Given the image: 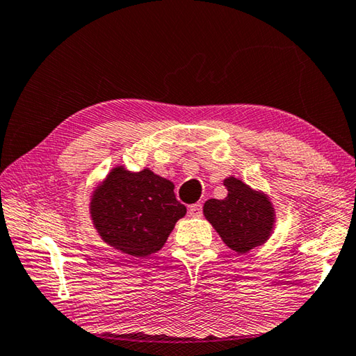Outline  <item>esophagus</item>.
Returning <instances> with one entry per match:
<instances>
[{"label": "esophagus", "instance_id": "34e87169", "mask_svg": "<svg viewBox=\"0 0 356 356\" xmlns=\"http://www.w3.org/2000/svg\"><path fill=\"white\" fill-rule=\"evenodd\" d=\"M188 214L191 216V218H199L202 216V205L200 204H194L188 207Z\"/></svg>", "mask_w": 356, "mask_h": 356}]
</instances>
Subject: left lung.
Returning <instances> with one entry per match:
<instances>
[{"label":"left lung","instance_id":"left-lung-1","mask_svg":"<svg viewBox=\"0 0 356 356\" xmlns=\"http://www.w3.org/2000/svg\"><path fill=\"white\" fill-rule=\"evenodd\" d=\"M225 199H208L204 216L225 245L245 254L266 243L275 229L276 213L266 193L253 190L238 177L224 180Z\"/></svg>","mask_w":356,"mask_h":356}]
</instances>
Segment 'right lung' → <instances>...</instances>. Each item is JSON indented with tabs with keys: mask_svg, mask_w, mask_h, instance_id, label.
Here are the masks:
<instances>
[{
	"mask_svg": "<svg viewBox=\"0 0 356 356\" xmlns=\"http://www.w3.org/2000/svg\"><path fill=\"white\" fill-rule=\"evenodd\" d=\"M89 214L104 243L124 254L145 257L165 245L186 207L176 199L171 180L149 168L132 172L118 165L95 186Z\"/></svg>",
	"mask_w": 356,
	"mask_h": 356,
	"instance_id": "add662e5",
	"label": "right lung"
}]
</instances>
